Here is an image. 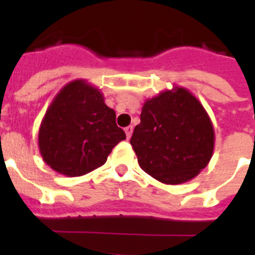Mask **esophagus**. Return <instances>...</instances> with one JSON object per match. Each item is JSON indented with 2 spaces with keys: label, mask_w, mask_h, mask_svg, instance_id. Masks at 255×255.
Wrapping results in <instances>:
<instances>
[{
  "label": "esophagus",
  "mask_w": 255,
  "mask_h": 255,
  "mask_svg": "<svg viewBox=\"0 0 255 255\" xmlns=\"http://www.w3.org/2000/svg\"><path fill=\"white\" fill-rule=\"evenodd\" d=\"M124 131H126V135H127V139H129L132 136V131H133V127L132 126H128V127L124 128Z\"/></svg>",
  "instance_id": "34e87169"
}]
</instances>
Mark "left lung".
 <instances>
[{"mask_svg": "<svg viewBox=\"0 0 255 255\" xmlns=\"http://www.w3.org/2000/svg\"><path fill=\"white\" fill-rule=\"evenodd\" d=\"M140 168L164 184L189 181L213 155L214 129L188 90H167L144 103L129 140Z\"/></svg>", "mask_w": 255, "mask_h": 255, "instance_id": "8db88e82", "label": "left lung"}]
</instances>
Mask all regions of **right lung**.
<instances>
[{
  "label": "right lung",
  "mask_w": 255,
  "mask_h": 255,
  "mask_svg": "<svg viewBox=\"0 0 255 255\" xmlns=\"http://www.w3.org/2000/svg\"><path fill=\"white\" fill-rule=\"evenodd\" d=\"M98 88L70 82L58 92L42 120L38 144L47 165L69 177L86 174L107 161L126 133Z\"/></svg>",
  "instance_id": "right-lung-1"
}]
</instances>
